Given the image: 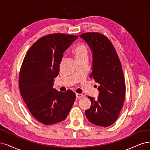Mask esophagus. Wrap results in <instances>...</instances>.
<instances>
[{
  "label": "esophagus",
  "instance_id": "esophagus-1",
  "mask_svg": "<svg viewBox=\"0 0 150 150\" xmlns=\"http://www.w3.org/2000/svg\"><path fill=\"white\" fill-rule=\"evenodd\" d=\"M76 98H81L82 97H83V95L81 94V93H76Z\"/></svg>",
  "mask_w": 150,
  "mask_h": 150
}]
</instances>
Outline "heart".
<instances>
[{
  "instance_id": "1",
  "label": "heart",
  "mask_w": 150,
  "mask_h": 150,
  "mask_svg": "<svg viewBox=\"0 0 150 150\" xmlns=\"http://www.w3.org/2000/svg\"><path fill=\"white\" fill-rule=\"evenodd\" d=\"M72 54L75 56L77 61L84 59H88V47L83 43H78L72 49ZM63 60H64V59L62 60V61Z\"/></svg>"
}]
</instances>
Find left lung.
I'll return each mask as SVG.
<instances>
[{
  "label": "left lung",
  "mask_w": 150,
  "mask_h": 150,
  "mask_svg": "<svg viewBox=\"0 0 150 150\" xmlns=\"http://www.w3.org/2000/svg\"><path fill=\"white\" fill-rule=\"evenodd\" d=\"M93 53L92 71L90 78L100 84L97 100L88 96L90 108L85 110L90 122L107 127L118 118L125 98V80L119 57L107 36L99 32H86L80 35Z\"/></svg>",
  "instance_id": "left-lung-1"
}]
</instances>
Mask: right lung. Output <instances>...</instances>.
Here are the masks:
<instances>
[{
	"label": "right lung",
	"mask_w": 150,
	"mask_h": 150,
	"mask_svg": "<svg viewBox=\"0 0 150 150\" xmlns=\"http://www.w3.org/2000/svg\"><path fill=\"white\" fill-rule=\"evenodd\" d=\"M78 37L58 33L44 35L33 43L24 57L19 89L33 117L43 125L64 120L74 105L76 95L73 91H58L53 85L63 54Z\"/></svg>",
	"instance_id": "right-lung-1"
}]
</instances>
